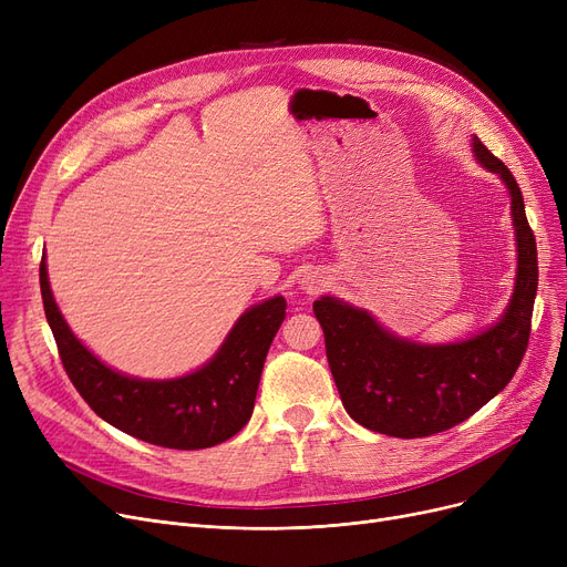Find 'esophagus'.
I'll use <instances>...</instances> for the list:
<instances>
[{
	"mask_svg": "<svg viewBox=\"0 0 567 567\" xmlns=\"http://www.w3.org/2000/svg\"><path fill=\"white\" fill-rule=\"evenodd\" d=\"M326 287V278L319 274V271H310V274H306L303 278H301V289L306 291V293H317V291H321Z\"/></svg>",
	"mask_w": 567,
	"mask_h": 567,
	"instance_id": "esophagus-1",
	"label": "esophagus"
}]
</instances>
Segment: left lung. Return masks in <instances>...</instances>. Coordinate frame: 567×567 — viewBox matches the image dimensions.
<instances>
[{
	"label": "left lung",
	"instance_id": "8db88e82",
	"mask_svg": "<svg viewBox=\"0 0 567 567\" xmlns=\"http://www.w3.org/2000/svg\"><path fill=\"white\" fill-rule=\"evenodd\" d=\"M471 144L478 163L511 193L517 278L503 317L468 340L421 344L389 333L372 315L333 296L312 306L347 413L379 434L419 439L460 425L511 383L528 347L538 291L535 236L513 172L475 135Z\"/></svg>",
	"mask_w": 567,
	"mask_h": 567
}]
</instances>
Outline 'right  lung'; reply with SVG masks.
Segmentation results:
<instances>
[{
	"label": "right lung",
	"instance_id": "add662e5",
	"mask_svg": "<svg viewBox=\"0 0 567 567\" xmlns=\"http://www.w3.org/2000/svg\"><path fill=\"white\" fill-rule=\"evenodd\" d=\"M41 296L64 370L82 400L105 423L140 441L174 451L212 449L234 436L252 415L257 385L285 319L287 301L274 296L248 308L199 370L176 379H137L107 368L69 329L41 259Z\"/></svg>",
	"mask_w": 567,
	"mask_h": 567
}]
</instances>
